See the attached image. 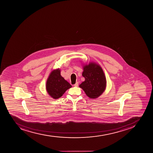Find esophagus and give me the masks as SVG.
<instances>
[{
	"instance_id": "1",
	"label": "esophagus",
	"mask_w": 153,
	"mask_h": 153,
	"mask_svg": "<svg viewBox=\"0 0 153 153\" xmlns=\"http://www.w3.org/2000/svg\"><path fill=\"white\" fill-rule=\"evenodd\" d=\"M78 82H76L75 84L74 85V86H75V87H78Z\"/></svg>"
}]
</instances>
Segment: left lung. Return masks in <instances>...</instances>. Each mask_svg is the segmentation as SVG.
<instances>
[{
    "mask_svg": "<svg viewBox=\"0 0 153 153\" xmlns=\"http://www.w3.org/2000/svg\"><path fill=\"white\" fill-rule=\"evenodd\" d=\"M82 76L85 81L79 87L91 99H96L101 96L105 91L107 80L102 68L96 62H89L83 65Z\"/></svg>",
    "mask_w": 153,
    "mask_h": 153,
    "instance_id": "obj_1",
    "label": "left lung"
}]
</instances>
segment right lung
Listing matches in <instances>:
<instances>
[{
    "label": "right lung",
    "instance_id": "right-lung-1",
    "mask_svg": "<svg viewBox=\"0 0 153 153\" xmlns=\"http://www.w3.org/2000/svg\"><path fill=\"white\" fill-rule=\"evenodd\" d=\"M71 87V84L61 76L59 68L52 71L46 81V91L54 99L61 98L66 90Z\"/></svg>",
    "mask_w": 153,
    "mask_h": 153
}]
</instances>
